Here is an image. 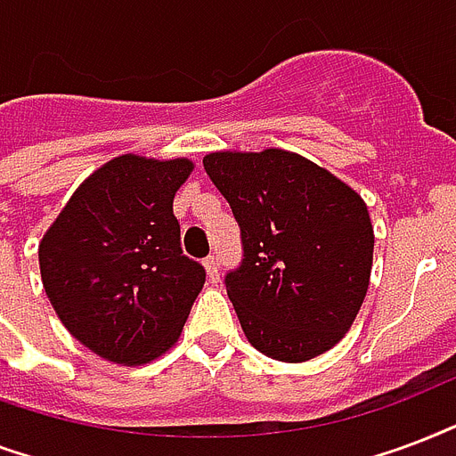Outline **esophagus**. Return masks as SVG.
Returning <instances> with one entry per match:
<instances>
[{"label": "esophagus", "mask_w": 456, "mask_h": 456, "mask_svg": "<svg viewBox=\"0 0 456 456\" xmlns=\"http://www.w3.org/2000/svg\"><path fill=\"white\" fill-rule=\"evenodd\" d=\"M204 268H207V276H209V281H218V256L209 254V256L204 259Z\"/></svg>", "instance_id": "esophagus-1"}]
</instances>
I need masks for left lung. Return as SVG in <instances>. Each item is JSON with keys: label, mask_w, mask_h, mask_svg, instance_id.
<instances>
[{"label": "left lung", "mask_w": 456, "mask_h": 456, "mask_svg": "<svg viewBox=\"0 0 456 456\" xmlns=\"http://www.w3.org/2000/svg\"><path fill=\"white\" fill-rule=\"evenodd\" d=\"M211 183L240 225L245 259L225 276L245 338L299 363L345 338L369 290L373 225L362 195L295 151H211Z\"/></svg>", "instance_id": "obj_1"}]
</instances>
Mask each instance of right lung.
Wrapping results in <instances>:
<instances>
[{"mask_svg":"<svg viewBox=\"0 0 456 456\" xmlns=\"http://www.w3.org/2000/svg\"><path fill=\"white\" fill-rule=\"evenodd\" d=\"M195 164L123 154L80 183L40 242L42 285L73 338L140 366L178 342L204 285L180 249L173 197Z\"/></svg>","mask_w":456,"mask_h":456,"instance_id":"1","label":"right lung"}]
</instances>
